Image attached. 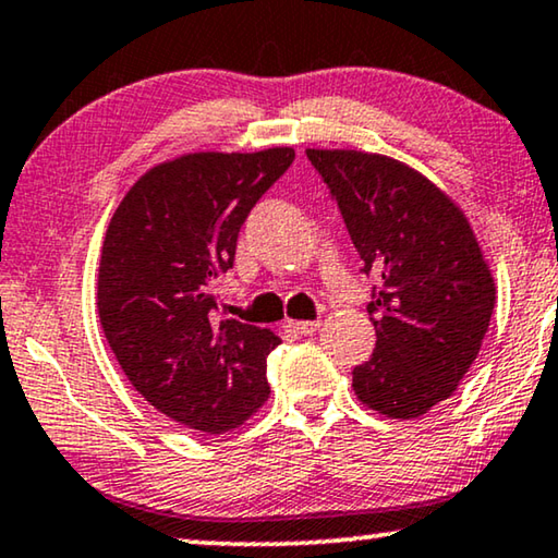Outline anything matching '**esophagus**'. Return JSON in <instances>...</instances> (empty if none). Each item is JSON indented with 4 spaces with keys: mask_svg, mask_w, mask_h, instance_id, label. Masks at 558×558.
<instances>
[{
    "mask_svg": "<svg viewBox=\"0 0 558 558\" xmlns=\"http://www.w3.org/2000/svg\"><path fill=\"white\" fill-rule=\"evenodd\" d=\"M289 327L299 335H314L319 329V319H306V322H289Z\"/></svg>",
    "mask_w": 558,
    "mask_h": 558,
    "instance_id": "34e87169",
    "label": "esophagus"
}]
</instances>
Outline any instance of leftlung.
<instances>
[{
	"mask_svg": "<svg viewBox=\"0 0 558 558\" xmlns=\"http://www.w3.org/2000/svg\"><path fill=\"white\" fill-rule=\"evenodd\" d=\"M306 158L337 198L362 271L383 289L367 304L377 347L352 369V390L377 415L415 420L478 357L494 274L463 208L415 168L352 148H306Z\"/></svg>",
	"mask_w": 558,
	"mask_h": 558,
	"instance_id": "1",
	"label": "left lung"
}]
</instances>
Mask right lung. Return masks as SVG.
<instances>
[{"mask_svg": "<svg viewBox=\"0 0 558 558\" xmlns=\"http://www.w3.org/2000/svg\"><path fill=\"white\" fill-rule=\"evenodd\" d=\"M294 148L198 150L153 166L105 231L98 314L118 365L158 413L221 435L266 398V357L281 339L216 322L211 287L231 269L241 223L292 166Z\"/></svg>", "mask_w": 558, "mask_h": 558, "instance_id": "1", "label": "right lung"}]
</instances>
